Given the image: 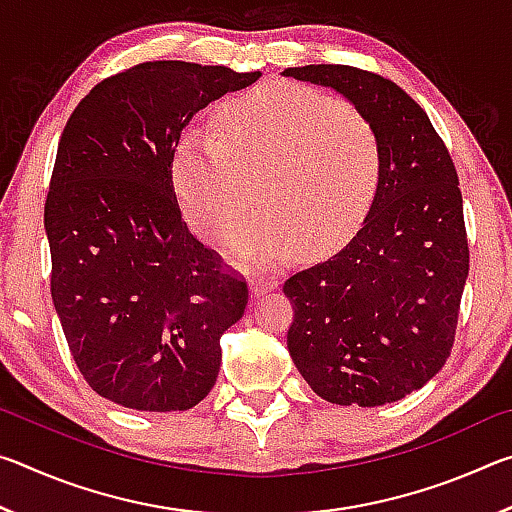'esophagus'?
<instances>
[{
	"label": "esophagus",
	"mask_w": 512,
	"mask_h": 512,
	"mask_svg": "<svg viewBox=\"0 0 512 512\" xmlns=\"http://www.w3.org/2000/svg\"><path fill=\"white\" fill-rule=\"evenodd\" d=\"M277 277H271V275H255L253 282H250V289H253L255 296H262V293H268L277 289Z\"/></svg>",
	"instance_id": "1"
}]
</instances>
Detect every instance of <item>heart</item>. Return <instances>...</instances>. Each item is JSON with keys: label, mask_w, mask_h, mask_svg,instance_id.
Here are the masks:
<instances>
[{"label": "heart", "mask_w": 512, "mask_h": 512, "mask_svg": "<svg viewBox=\"0 0 512 512\" xmlns=\"http://www.w3.org/2000/svg\"><path fill=\"white\" fill-rule=\"evenodd\" d=\"M216 133L189 126L173 149L171 176L194 230L230 239L237 257L280 262L305 244L311 255L341 248L366 219L381 183L375 128L348 103L307 85L273 81L221 103Z\"/></svg>", "instance_id": "heart-1"}]
</instances>
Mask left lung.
I'll list each match as a JSON object with an SVG mask.
<instances>
[{"label": "left lung", "instance_id": "8db88e82", "mask_svg": "<svg viewBox=\"0 0 512 512\" xmlns=\"http://www.w3.org/2000/svg\"><path fill=\"white\" fill-rule=\"evenodd\" d=\"M282 74L343 94L381 146V183L361 230L284 282L289 354L327 402H397L427 384L454 345L470 248L452 155L427 112L384 76L350 65Z\"/></svg>", "mask_w": 512, "mask_h": 512}]
</instances>
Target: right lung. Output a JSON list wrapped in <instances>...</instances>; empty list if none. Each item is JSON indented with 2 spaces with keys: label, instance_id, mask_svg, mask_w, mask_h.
Returning a JSON list of instances; mask_svg holds the SVG:
<instances>
[{
  "label": "right lung",
  "instance_id": "add662e5",
  "mask_svg": "<svg viewBox=\"0 0 512 512\" xmlns=\"http://www.w3.org/2000/svg\"><path fill=\"white\" fill-rule=\"evenodd\" d=\"M259 76L135 65L94 85L60 135L45 203L51 300L83 379L126 409L196 406L244 316V275L189 232L171 160L198 110Z\"/></svg>",
  "mask_w": 512,
  "mask_h": 512
}]
</instances>
